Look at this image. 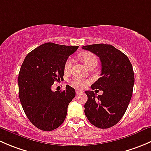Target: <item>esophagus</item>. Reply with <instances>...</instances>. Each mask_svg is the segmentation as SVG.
<instances>
[{"label": "esophagus", "mask_w": 151, "mask_h": 151, "mask_svg": "<svg viewBox=\"0 0 151 151\" xmlns=\"http://www.w3.org/2000/svg\"><path fill=\"white\" fill-rule=\"evenodd\" d=\"M82 92H83V91H80V90H76V93H77V94L80 93H82Z\"/></svg>", "instance_id": "34e87169"}]
</instances>
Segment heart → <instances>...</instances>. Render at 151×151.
<instances>
[{
	"label": "heart",
	"instance_id": "obj_1",
	"mask_svg": "<svg viewBox=\"0 0 151 151\" xmlns=\"http://www.w3.org/2000/svg\"><path fill=\"white\" fill-rule=\"evenodd\" d=\"M81 59L83 61V63H85L88 67H90L93 63H97V59L96 57L92 53H85V54L82 55ZM73 63V59L71 58H68V59L66 60L64 64V70L66 72H68L71 70V66H72ZM71 85L73 87L76 88H83L88 83V81L85 80L84 79L80 78V77H77V78H74L70 82Z\"/></svg>",
	"mask_w": 151,
	"mask_h": 151
}]
</instances>
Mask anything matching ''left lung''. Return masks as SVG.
Here are the masks:
<instances>
[{"label": "left lung", "mask_w": 151, "mask_h": 151, "mask_svg": "<svg viewBox=\"0 0 151 151\" xmlns=\"http://www.w3.org/2000/svg\"><path fill=\"white\" fill-rule=\"evenodd\" d=\"M83 49L99 58L101 73L92 85L93 90L103 91L96 97L93 91H85L88 101L85 114L91 124L100 129H108L120 121L130 102L134 83V74L127 56L106 44L83 46Z\"/></svg>", "instance_id": "1"}]
</instances>
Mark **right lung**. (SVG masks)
Listing matches in <instances>:
<instances>
[{"instance_id":"right-lung-1","label":"right lung","mask_w":151,"mask_h":151,"mask_svg":"<svg viewBox=\"0 0 151 151\" xmlns=\"http://www.w3.org/2000/svg\"><path fill=\"white\" fill-rule=\"evenodd\" d=\"M78 46L48 42L29 52L18 76L19 96L25 115L36 127L50 132L64 121L75 90L67 85L63 91H52L54 82L64 74V64Z\"/></svg>"}]
</instances>
